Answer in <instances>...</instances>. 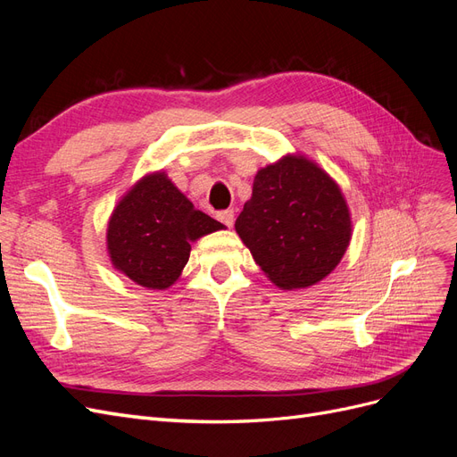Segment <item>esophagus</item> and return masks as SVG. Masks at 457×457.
Listing matches in <instances>:
<instances>
[{
	"instance_id": "obj_1",
	"label": "esophagus",
	"mask_w": 457,
	"mask_h": 457,
	"mask_svg": "<svg viewBox=\"0 0 457 457\" xmlns=\"http://www.w3.org/2000/svg\"><path fill=\"white\" fill-rule=\"evenodd\" d=\"M217 219L220 220V223H223L225 227H232L234 225V212L232 210H225V212H220L219 215H217Z\"/></svg>"
}]
</instances>
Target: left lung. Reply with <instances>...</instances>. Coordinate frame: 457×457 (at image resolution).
<instances>
[{
    "label": "left lung",
    "instance_id": "8db88e82",
    "mask_svg": "<svg viewBox=\"0 0 457 457\" xmlns=\"http://www.w3.org/2000/svg\"><path fill=\"white\" fill-rule=\"evenodd\" d=\"M234 228L267 278L287 292L324 280L353 237L339 185L305 154H286L257 171Z\"/></svg>",
    "mask_w": 457,
    "mask_h": 457
}]
</instances>
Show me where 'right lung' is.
I'll list each match as a JSON object with an SVG mask.
<instances>
[{
  "mask_svg": "<svg viewBox=\"0 0 457 457\" xmlns=\"http://www.w3.org/2000/svg\"><path fill=\"white\" fill-rule=\"evenodd\" d=\"M225 225L195 210L165 171L141 177L116 204L106 227L112 267L146 289H168L181 276L190 244Z\"/></svg>",
  "mask_w": 457,
  "mask_h": 457,
  "instance_id": "obj_1",
  "label": "right lung"
}]
</instances>
